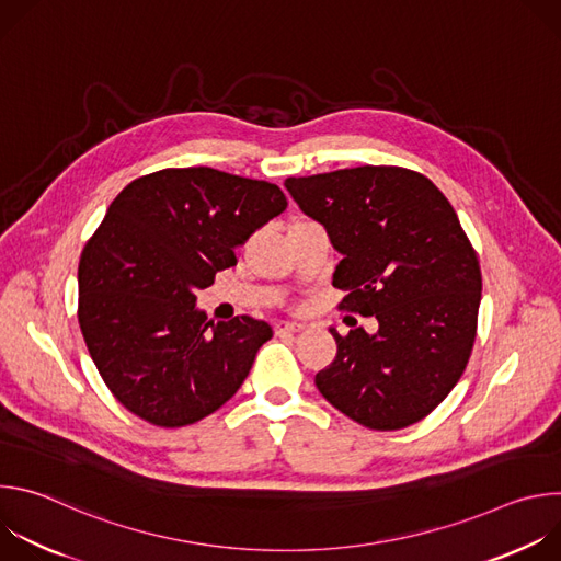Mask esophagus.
<instances>
[{"instance_id": "obj_1", "label": "esophagus", "mask_w": 561, "mask_h": 561, "mask_svg": "<svg viewBox=\"0 0 561 561\" xmlns=\"http://www.w3.org/2000/svg\"><path fill=\"white\" fill-rule=\"evenodd\" d=\"M304 329H306L304 322H277L275 324V333H299Z\"/></svg>"}]
</instances>
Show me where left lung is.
<instances>
[{"mask_svg": "<svg viewBox=\"0 0 561 561\" xmlns=\"http://www.w3.org/2000/svg\"><path fill=\"white\" fill-rule=\"evenodd\" d=\"M342 255V306L379 329H331L335 359L314 375L329 402L373 431L424 420L459 381L477 333L482 271L455 208L420 173L357 167L284 182Z\"/></svg>", "mask_w": 561, "mask_h": 561, "instance_id": "1", "label": "left lung"}]
</instances>
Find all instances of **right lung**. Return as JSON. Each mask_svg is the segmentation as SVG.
I'll use <instances>...</instances> for the list:
<instances>
[{
	"instance_id": "right-lung-1",
	"label": "right lung",
	"mask_w": 561,
	"mask_h": 561,
	"mask_svg": "<svg viewBox=\"0 0 561 561\" xmlns=\"http://www.w3.org/2000/svg\"><path fill=\"white\" fill-rule=\"evenodd\" d=\"M286 208L279 186L208 167L130 182L79 260V329L130 413L164 428L204 420L244 383L273 329L208 322L195 306L234 249Z\"/></svg>"
}]
</instances>
